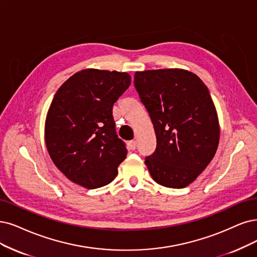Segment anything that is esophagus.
<instances>
[{"label": "esophagus", "mask_w": 257, "mask_h": 257, "mask_svg": "<svg viewBox=\"0 0 257 257\" xmlns=\"http://www.w3.org/2000/svg\"><path fill=\"white\" fill-rule=\"evenodd\" d=\"M128 148L130 150H135L137 148V142L136 141H130L128 143Z\"/></svg>", "instance_id": "obj_1"}]
</instances>
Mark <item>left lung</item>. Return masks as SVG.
I'll return each mask as SVG.
<instances>
[{
	"label": "left lung",
	"instance_id": "obj_1",
	"mask_svg": "<svg viewBox=\"0 0 257 257\" xmlns=\"http://www.w3.org/2000/svg\"><path fill=\"white\" fill-rule=\"evenodd\" d=\"M135 85L157 137L155 153L145 164L155 181L183 188L213 160L220 127L204 82L183 69L136 72Z\"/></svg>",
	"mask_w": 257,
	"mask_h": 257
}]
</instances>
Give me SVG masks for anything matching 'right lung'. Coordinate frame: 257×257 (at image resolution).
Wrapping results in <instances>:
<instances>
[{
    "label": "right lung",
    "mask_w": 257,
    "mask_h": 257,
    "mask_svg": "<svg viewBox=\"0 0 257 257\" xmlns=\"http://www.w3.org/2000/svg\"><path fill=\"white\" fill-rule=\"evenodd\" d=\"M130 83L125 72L85 69L56 92L46 114L45 145L72 182L93 189L117 176L127 149L116 135L112 109Z\"/></svg>",
    "instance_id": "obj_1"
}]
</instances>
